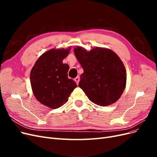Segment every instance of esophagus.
Instances as JSON below:
<instances>
[{
    "mask_svg": "<svg viewBox=\"0 0 157 157\" xmlns=\"http://www.w3.org/2000/svg\"><path fill=\"white\" fill-rule=\"evenodd\" d=\"M79 80H80V77H77L75 78V81L76 82V83H77V84H78Z\"/></svg>",
    "mask_w": 157,
    "mask_h": 157,
    "instance_id": "34e87169",
    "label": "esophagus"
}]
</instances>
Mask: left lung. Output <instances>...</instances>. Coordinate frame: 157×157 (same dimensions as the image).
Instances as JSON below:
<instances>
[{
  "instance_id": "obj_1",
  "label": "left lung",
  "mask_w": 157,
  "mask_h": 157,
  "mask_svg": "<svg viewBox=\"0 0 157 157\" xmlns=\"http://www.w3.org/2000/svg\"><path fill=\"white\" fill-rule=\"evenodd\" d=\"M74 52L84 70L78 86L90 100L100 106L116 102L126 83V69L119 57L111 50L98 47L90 52L77 47Z\"/></svg>"
}]
</instances>
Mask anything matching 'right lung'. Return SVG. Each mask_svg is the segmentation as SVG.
<instances>
[{
  "instance_id": "add662e5",
  "label": "right lung",
  "mask_w": 157,
  "mask_h": 157,
  "mask_svg": "<svg viewBox=\"0 0 157 157\" xmlns=\"http://www.w3.org/2000/svg\"><path fill=\"white\" fill-rule=\"evenodd\" d=\"M70 50L52 49L45 52L37 59L31 71V85L35 98L52 109L64 105L77 86L73 80L68 78V64L63 63Z\"/></svg>"
}]
</instances>
